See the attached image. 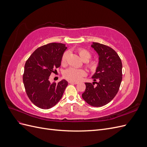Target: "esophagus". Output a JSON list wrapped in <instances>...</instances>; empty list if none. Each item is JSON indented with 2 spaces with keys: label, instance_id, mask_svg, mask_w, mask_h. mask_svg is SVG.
I'll return each instance as SVG.
<instances>
[{
  "label": "esophagus",
  "instance_id": "obj_1",
  "mask_svg": "<svg viewBox=\"0 0 147 147\" xmlns=\"http://www.w3.org/2000/svg\"><path fill=\"white\" fill-rule=\"evenodd\" d=\"M69 83H70V84H75L78 83L77 82H72V81H69Z\"/></svg>",
  "mask_w": 147,
  "mask_h": 147
}]
</instances>
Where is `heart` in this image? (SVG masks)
I'll return each instance as SVG.
<instances>
[{"label":"heart","mask_w":147,"mask_h":147,"mask_svg":"<svg viewBox=\"0 0 147 147\" xmlns=\"http://www.w3.org/2000/svg\"><path fill=\"white\" fill-rule=\"evenodd\" d=\"M78 53L81 57V58L84 61H87L91 57V53L90 51L83 48H79L78 49ZM69 56V52L67 51H65L61 57V64L63 65H65L67 63ZM87 67L90 69L92 72L96 70L98 67L99 63L98 61L95 59H92L88 61L86 63ZM86 74V71L83 69H78L74 67H70L66 69L64 72V77L67 79L68 80L72 82H78Z\"/></svg>","instance_id":"obj_1"}]
</instances>
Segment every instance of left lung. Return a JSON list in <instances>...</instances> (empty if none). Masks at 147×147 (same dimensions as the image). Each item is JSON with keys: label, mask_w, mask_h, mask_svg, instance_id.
I'll return each mask as SVG.
<instances>
[{"label": "left lung", "mask_w": 147, "mask_h": 147, "mask_svg": "<svg viewBox=\"0 0 147 147\" xmlns=\"http://www.w3.org/2000/svg\"><path fill=\"white\" fill-rule=\"evenodd\" d=\"M91 47L99 55L98 67L92 77L98 82L85 83L82 97L91 106L102 107L112 100L118 92L122 81V63L112 48L96 42H93Z\"/></svg>", "instance_id": "left-lung-1"}]
</instances>
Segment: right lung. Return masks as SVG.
I'll use <instances>...</instances> for the list:
<instances>
[{
	"label": "right lung",
	"instance_id": "obj_1",
	"mask_svg": "<svg viewBox=\"0 0 147 147\" xmlns=\"http://www.w3.org/2000/svg\"><path fill=\"white\" fill-rule=\"evenodd\" d=\"M67 49L65 44L51 43L35 50L24 65L23 80L25 90L32 103L42 109L55 106L61 99L68 82L63 80L52 84L51 73L61 65L62 55Z\"/></svg>",
	"mask_w": 147,
	"mask_h": 147
}]
</instances>
